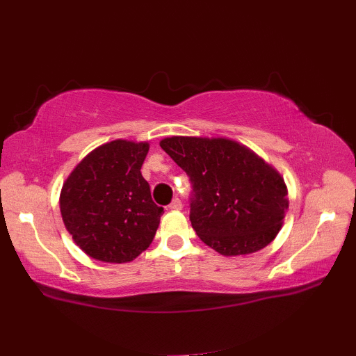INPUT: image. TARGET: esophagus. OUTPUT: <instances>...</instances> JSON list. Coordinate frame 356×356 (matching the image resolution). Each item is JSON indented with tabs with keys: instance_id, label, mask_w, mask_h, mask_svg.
Listing matches in <instances>:
<instances>
[{
	"instance_id": "34e87169",
	"label": "esophagus",
	"mask_w": 356,
	"mask_h": 356,
	"mask_svg": "<svg viewBox=\"0 0 356 356\" xmlns=\"http://www.w3.org/2000/svg\"><path fill=\"white\" fill-rule=\"evenodd\" d=\"M181 207H183V203H181L179 198H173L172 203L169 204V209H172V211H179Z\"/></svg>"
}]
</instances>
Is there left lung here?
<instances>
[{"label":"left lung","mask_w":356,"mask_h":356,"mask_svg":"<svg viewBox=\"0 0 356 356\" xmlns=\"http://www.w3.org/2000/svg\"><path fill=\"white\" fill-rule=\"evenodd\" d=\"M159 145L191 179L189 217L207 246L223 256H243L271 243L288 209L277 170L226 138L172 136Z\"/></svg>","instance_id":"left-lung-1"}]
</instances>
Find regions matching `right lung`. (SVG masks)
I'll use <instances>...</instances> for the list:
<instances>
[{"label":"right lung","mask_w":356,"mask_h":356,"mask_svg":"<svg viewBox=\"0 0 356 356\" xmlns=\"http://www.w3.org/2000/svg\"><path fill=\"white\" fill-rule=\"evenodd\" d=\"M149 143L116 139L86 155L65 181L60 212L90 257L125 264L150 246L164 213L140 173Z\"/></svg>","instance_id":"right-lung-1"}]
</instances>
